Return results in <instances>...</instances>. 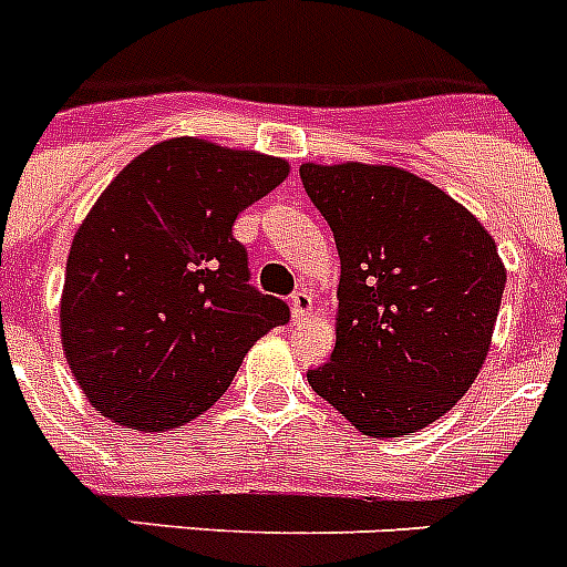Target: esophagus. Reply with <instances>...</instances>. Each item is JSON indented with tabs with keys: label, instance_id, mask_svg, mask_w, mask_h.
Listing matches in <instances>:
<instances>
[{
	"label": "esophagus",
	"instance_id": "34e87169",
	"mask_svg": "<svg viewBox=\"0 0 567 567\" xmlns=\"http://www.w3.org/2000/svg\"><path fill=\"white\" fill-rule=\"evenodd\" d=\"M289 303H292V318L303 320L309 312H312V292H309V289H295Z\"/></svg>",
	"mask_w": 567,
	"mask_h": 567
}]
</instances>
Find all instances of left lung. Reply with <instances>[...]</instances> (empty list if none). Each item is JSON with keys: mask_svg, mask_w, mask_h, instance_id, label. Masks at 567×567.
I'll list each match as a JSON object with an SVG mask.
<instances>
[{"mask_svg": "<svg viewBox=\"0 0 567 567\" xmlns=\"http://www.w3.org/2000/svg\"><path fill=\"white\" fill-rule=\"evenodd\" d=\"M340 255L338 340L309 385L369 437L443 417L477 378L505 289L497 244L400 167L303 164Z\"/></svg>", "mask_w": 567, "mask_h": 567, "instance_id": "1", "label": "left lung"}]
</instances>
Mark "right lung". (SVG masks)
Instances as JSON below:
<instances>
[{
    "label": "right lung",
    "instance_id": "obj_1",
    "mask_svg": "<svg viewBox=\"0 0 567 567\" xmlns=\"http://www.w3.org/2000/svg\"><path fill=\"white\" fill-rule=\"evenodd\" d=\"M289 175L284 158L169 138L144 150L79 227L62 343L93 409L138 432L221 400L249 346L289 320L249 284L233 224Z\"/></svg>",
    "mask_w": 567,
    "mask_h": 567
}]
</instances>
